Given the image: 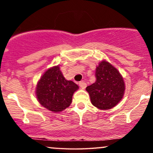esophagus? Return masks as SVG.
Wrapping results in <instances>:
<instances>
[{"mask_svg":"<svg viewBox=\"0 0 153 153\" xmlns=\"http://www.w3.org/2000/svg\"><path fill=\"white\" fill-rule=\"evenodd\" d=\"M79 85H80L81 88L84 89V88H85V87H86L87 85L84 81H80V82H79Z\"/></svg>","mask_w":153,"mask_h":153,"instance_id":"obj_1","label":"esophagus"}]
</instances>
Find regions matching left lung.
Wrapping results in <instances>:
<instances>
[{
	"label": "left lung",
	"mask_w": 153,
	"mask_h": 153,
	"mask_svg": "<svg viewBox=\"0 0 153 153\" xmlns=\"http://www.w3.org/2000/svg\"><path fill=\"white\" fill-rule=\"evenodd\" d=\"M96 80L86 88L92 104L102 110L109 109L118 103L124 96V82L119 72L106 61L96 68Z\"/></svg>",
	"instance_id": "left-lung-1"
}]
</instances>
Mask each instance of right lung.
Returning a JSON list of instances; mask_svg holds the SVG:
<instances>
[{"instance_id":"obj_1","label":"right lung","mask_w":153,"mask_h":153,"mask_svg":"<svg viewBox=\"0 0 153 153\" xmlns=\"http://www.w3.org/2000/svg\"><path fill=\"white\" fill-rule=\"evenodd\" d=\"M78 85L67 80L59 66L53 67L45 73L36 87V97L42 106L51 111H62L71 105L72 97Z\"/></svg>"}]
</instances>
